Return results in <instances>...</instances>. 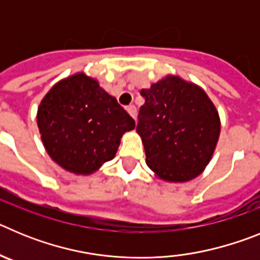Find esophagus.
<instances>
[{
    "instance_id": "esophagus-1",
    "label": "esophagus",
    "mask_w": 260,
    "mask_h": 260,
    "mask_svg": "<svg viewBox=\"0 0 260 260\" xmlns=\"http://www.w3.org/2000/svg\"><path fill=\"white\" fill-rule=\"evenodd\" d=\"M126 110H127V113L130 114L133 118L137 119V108H135L134 105H128V107L126 108Z\"/></svg>"
}]
</instances>
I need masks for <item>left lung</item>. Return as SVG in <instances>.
Returning <instances> with one entry per match:
<instances>
[{
  "instance_id": "left-lung-1",
  "label": "left lung",
  "mask_w": 260,
  "mask_h": 260,
  "mask_svg": "<svg viewBox=\"0 0 260 260\" xmlns=\"http://www.w3.org/2000/svg\"><path fill=\"white\" fill-rule=\"evenodd\" d=\"M137 133L146 162L165 182H187L206 169L220 137V116L198 84L168 74L142 89Z\"/></svg>"
}]
</instances>
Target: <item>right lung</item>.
<instances>
[{
	"label": "right lung",
	"instance_id": "1",
	"mask_svg": "<svg viewBox=\"0 0 260 260\" xmlns=\"http://www.w3.org/2000/svg\"><path fill=\"white\" fill-rule=\"evenodd\" d=\"M36 119L50 158L77 176H89L112 160L122 135L135 127L116 98L84 73L57 82L40 102Z\"/></svg>",
	"mask_w": 260,
	"mask_h": 260
}]
</instances>
